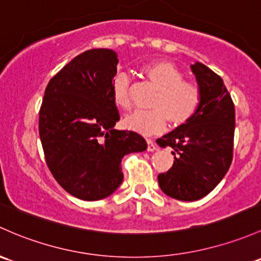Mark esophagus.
Segmentation results:
<instances>
[{
	"label": "esophagus",
	"instance_id": "1",
	"mask_svg": "<svg viewBox=\"0 0 261 261\" xmlns=\"http://www.w3.org/2000/svg\"><path fill=\"white\" fill-rule=\"evenodd\" d=\"M146 142H147V151H155V150H158V146H156L155 142H153L151 139H147Z\"/></svg>",
	"mask_w": 261,
	"mask_h": 261
}]
</instances>
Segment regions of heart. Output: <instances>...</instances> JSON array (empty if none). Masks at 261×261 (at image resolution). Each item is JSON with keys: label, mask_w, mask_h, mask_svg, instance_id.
<instances>
[{"label": "heart", "mask_w": 261, "mask_h": 261, "mask_svg": "<svg viewBox=\"0 0 261 261\" xmlns=\"http://www.w3.org/2000/svg\"><path fill=\"white\" fill-rule=\"evenodd\" d=\"M140 75L156 89L152 110L131 112L123 119L126 127L151 135L164 130L166 119L172 126H181L195 115L201 102V91L196 84L184 80L176 66L167 61H152L140 68ZM111 97L119 109L130 108L128 79L122 73L115 76L111 82Z\"/></svg>", "instance_id": "heart-1"}]
</instances>
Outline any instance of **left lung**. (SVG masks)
Returning a JSON list of instances; mask_svg holds the SVG:
<instances>
[{"label":"left lung","instance_id":"obj_1","mask_svg":"<svg viewBox=\"0 0 261 261\" xmlns=\"http://www.w3.org/2000/svg\"><path fill=\"white\" fill-rule=\"evenodd\" d=\"M201 102L193 117L158 139L170 146L174 164L159 174L158 181L167 196L195 201L213 191L231 165L235 109L223 79L201 62L191 65Z\"/></svg>","mask_w":261,"mask_h":261}]
</instances>
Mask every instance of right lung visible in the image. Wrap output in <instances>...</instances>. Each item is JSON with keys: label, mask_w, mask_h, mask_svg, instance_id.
<instances>
[{"label": "right lung", "mask_w": 261, "mask_h": 261, "mask_svg": "<svg viewBox=\"0 0 261 261\" xmlns=\"http://www.w3.org/2000/svg\"><path fill=\"white\" fill-rule=\"evenodd\" d=\"M117 64L109 48L82 52L51 79L40 109L46 164L68 194L86 201L111 195L123 180V156L147 149L138 133L114 128L120 120L111 97Z\"/></svg>", "instance_id": "right-lung-1"}]
</instances>
